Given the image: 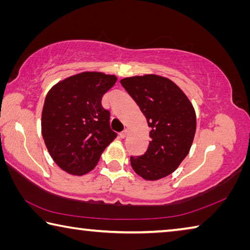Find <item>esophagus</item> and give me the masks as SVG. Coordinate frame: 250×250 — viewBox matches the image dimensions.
<instances>
[{
    "instance_id": "esophagus-1",
    "label": "esophagus",
    "mask_w": 250,
    "mask_h": 250,
    "mask_svg": "<svg viewBox=\"0 0 250 250\" xmlns=\"http://www.w3.org/2000/svg\"><path fill=\"white\" fill-rule=\"evenodd\" d=\"M126 134H128V130H124L122 132H120L119 135H120L121 139H125L126 137Z\"/></svg>"
}]
</instances>
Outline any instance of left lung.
I'll return each instance as SVG.
<instances>
[{"label":"left lung","mask_w":250,"mask_h":250,"mask_svg":"<svg viewBox=\"0 0 250 250\" xmlns=\"http://www.w3.org/2000/svg\"><path fill=\"white\" fill-rule=\"evenodd\" d=\"M147 120L148 147L131 156V166L145 180H158L175 171L188 155L196 133V111L186 94L169 79L156 74L120 81Z\"/></svg>","instance_id":"obj_1"}]
</instances>
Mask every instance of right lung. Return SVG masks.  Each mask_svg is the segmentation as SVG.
Returning a JSON list of instances; mask_svg holds the SVG:
<instances>
[{
  "label": "right lung",
  "instance_id": "1",
  "mask_svg": "<svg viewBox=\"0 0 250 250\" xmlns=\"http://www.w3.org/2000/svg\"><path fill=\"white\" fill-rule=\"evenodd\" d=\"M117 82L116 75L82 72L53 85L44 99L42 133L50 156L67 174L82 176L95 168L116 139L110 112L102 98Z\"/></svg>",
  "mask_w": 250,
  "mask_h": 250
}]
</instances>
